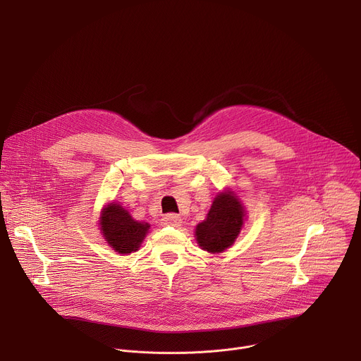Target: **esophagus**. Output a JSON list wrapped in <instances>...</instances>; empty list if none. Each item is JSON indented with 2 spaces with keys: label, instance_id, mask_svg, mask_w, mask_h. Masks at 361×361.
Wrapping results in <instances>:
<instances>
[{
  "label": "esophagus",
  "instance_id": "34e87169",
  "mask_svg": "<svg viewBox=\"0 0 361 361\" xmlns=\"http://www.w3.org/2000/svg\"><path fill=\"white\" fill-rule=\"evenodd\" d=\"M183 223V219L177 214H166L163 217V224L164 226H171V227H180Z\"/></svg>",
  "mask_w": 361,
  "mask_h": 361
}]
</instances>
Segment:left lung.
Listing matches in <instances>:
<instances>
[{
	"label": "left lung",
	"mask_w": 361,
	"mask_h": 361,
	"mask_svg": "<svg viewBox=\"0 0 361 361\" xmlns=\"http://www.w3.org/2000/svg\"><path fill=\"white\" fill-rule=\"evenodd\" d=\"M245 214L240 197L231 188L220 191L207 216L195 227L194 237L200 248L212 254L230 248L244 226Z\"/></svg>",
	"instance_id": "1"
}]
</instances>
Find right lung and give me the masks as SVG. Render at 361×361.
I'll return each instance as SVG.
<instances>
[{"label":"right lung","instance_id":"right-lung-1","mask_svg":"<svg viewBox=\"0 0 361 361\" xmlns=\"http://www.w3.org/2000/svg\"><path fill=\"white\" fill-rule=\"evenodd\" d=\"M98 227L104 241L123 255L138 251L149 231L148 223L134 220L118 201L107 202L101 209Z\"/></svg>","mask_w":361,"mask_h":361}]
</instances>
